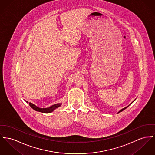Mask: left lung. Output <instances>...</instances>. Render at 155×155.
I'll list each match as a JSON object with an SVG mask.
<instances>
[{"label": "left lung", "mask_w": 155, "mask_h": 155, "mask_svg": "<svg viewBox=\"0 0 155 155\" xmlns=\"http://www.w3.org/2000/svg\"><path fill=\"white\" fill-rule=\"evenodd\" d=\"M127 106V107H124V109H122V110H120V111H119V112H118V113H120V112H122V111H123V110H124V109H126V108H127V107H128V106Z\"/></svg>", "instance_id": "8db88e82"}]
</instances>
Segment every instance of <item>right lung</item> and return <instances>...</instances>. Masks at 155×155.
<instances>
[{
    "label": "right lung",
    "mask_w": 155,
    "mask_h": 155,
    "mask_svg": "<svg viewBox=\"0 0 155 155\" xmlns=\"http://www.w3.org/2000/svg\"><path fill=\"white\" fill-rule=\"evenodd\" d=\"M26 102H28L27 101H26ZM61 103H57V104H55L54 105H52V106H51L49 107H48V108H39V107H37L36 106H35V104H33V103H29V106L35 110L38 111V112H42V113H46V114L52 112L55 109L61 106Z\"/></svg>",
    "instance_id": "1"
}]
</instances>
